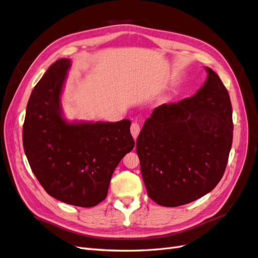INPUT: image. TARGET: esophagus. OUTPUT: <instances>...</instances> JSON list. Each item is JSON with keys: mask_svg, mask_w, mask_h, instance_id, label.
I'll return each instance as SVG.
<instances>
[{"mask_svg": "<svg viewBox=\"0 0 258 258\" xmlns=\"http://www.w3.org/2000/svg\"><path fill=\"white\" fill-rule=\"evenodd\" d=\"M140 130H141V128H140V124L138 122H132L131 127H130V131H131V135L132 137H134V139L136 140L140 134Z\"/></svg>", "mask_w": 258, "mask_h": 258, "instance_id": "34e87169", "label": "esophagus"}]
</instances>
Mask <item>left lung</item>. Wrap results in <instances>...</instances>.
<instances>
[{
  "mask_svg": "<svg viewBox=\"0 0 258 258\" xmlns=\"http://www.w3.org/2000/svg\"><path fill=\"white\" fill-rule=\"evenodd\" d=\"M204 86L190 98L156 107L137 140L148 196L163 207L199 199L221 181L232 144L227 89L206 67Z\"/></svg>",
  "mask_w": 258,
  "mask_h": 258,
  "instance_id": "8db88e82",
  "label": "left lung"
}]
</instances>
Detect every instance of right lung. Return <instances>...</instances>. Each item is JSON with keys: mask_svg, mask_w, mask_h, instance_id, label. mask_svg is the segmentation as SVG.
<instances>
[{"mask_svg": "<svg viewBox=\"0 0 258 258\" xmlns=\"http://www.w3.org/2000/svg\"><path fill=\"white\" fill-rule=\"evenodd\" d=\"M71 60H57L31 93L22 142L38 182L51 197L90 208L103 201L115 168L135 146L130 120L68 121L61 93Z\"/></svg>", "mask_w": 258, "mask_h": 258, "instance_id": "right-lung-1", "label": "right lung"}]
</instances>
